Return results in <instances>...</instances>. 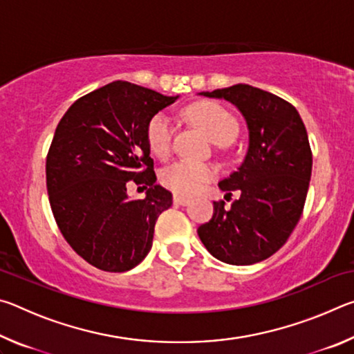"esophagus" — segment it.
Masks as SVG:
<instances>
[{
  "mask_svg": "<svg viewBox=\"0 0 354 354\" xmlns=\"http://www.w3.org/2000/svg\"><path fill=\"white\" fill-rule=\"evenodd\" d=\"M189 198H185V196H181V195H175L173 196V203H175V205H178V206H185V205H189Z\"/></svg>",
  "mask_w": 354,
  "mask_h": 354,
  "instance_id": "1",
  "label": "esophagus"
}]
</instances>
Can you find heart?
I'll return each instance as SVG.
<instances>
[{"mask_svg": "<svg viewBox=\"0 0 354 354\" xmlns=\"http://www.w3.org/2000/svg\"><path fill=\"white\" fill-rule=\"evenodd\" d=\"M185 117L192 123L200 127L215 143H230L234 139L239 123L237 118L217 101H198L185 109ZM147 142L153 154L158 158H167L173 147V127L170 117L164 112H158L148 120ZM217 176V167L206 162H192V160H173L160 170V184L171 190L175 195L192 196L205 187Z\"/></svg>", "mask_w": 354, "mask_h": 354, "instance_id": "b5f03b06", "label": "heart"}]
</instances>
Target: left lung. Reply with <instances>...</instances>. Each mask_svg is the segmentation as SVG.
<instances>
[{
    "mask_svg": "<svg viewBox=\"0 0 354 354\" xmlns=\"http://www.w3.org/2000/svg\"><path fill=\"white\" fill-rule=\"evenodd\" d=\"M237 106L250 131L248 151L218 187L241 198L214 201L212 218L198 227L209 253L232 266L261 262L283 247L306 201L313 151L306 128L289 101L248 84L201 92ZM226 198V196H225Z\"/></svg>",
    "mask_w": 354,
    "mask_h": 354,
    "instance_id": "1",
    "label": "left lung"
}]
</instances>
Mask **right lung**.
<instances>
[{
  "mask_svg": "<svg viewBox=\"0 0 354 354\" xmlns=\"http://www.w3.org/2000/svg\"><path fill=\"white\" fill-rule=\"evenodd\" d=\"M151 88L113 81L77 98L46 156V190L59 231L91 266L128 272L151 250L156 220L173 203L156 184L147 124L175 103ZM129 183L147 196L129 201Z\"/></svg>",
  "mask_w": 354,
  "mask_h": 354,
  "instance_id": "obj_1",
  "label": "right lung"
}]
</instances>
